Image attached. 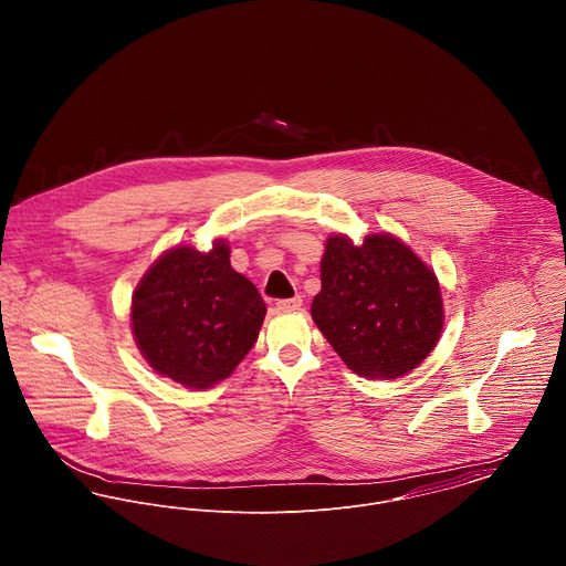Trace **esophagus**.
<instances>
[{"instance_id":"esophagus-1","label":"esophagus","mask_w":566,"mask_h":566,"mask_svg":"<svg viewBox=\"0 0 566 566\" xmlns=\"http://www.w3.org/2000/svg\"><path fill=\"white\" fill-rule=\"evenodd\" d=\"M301 307H303V298H301V296L285 298V301H279V303H276V310H279V312H298Z\"/></svg>"}]
</instances>
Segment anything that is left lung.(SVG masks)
Instances as JSON below:
<instances>
[{
	"label": "left lung",
	"mask_w": 566,
	"mask_h": 566,
	"mask_svg": "<svg viewBox=\"0 0 566 566\" xmlns=\"http://www.w3.org/2000/svg\"><path fill=\"white\" fill-rule=\"evenodd\" d=\"M321 276L312 318L353 373L397 379L433 350L444 323L440 285L399 238L375 233L355 245L331 235Z\"/></svg>",
	"instance_id": "left-lung-1"
}]
</instances>
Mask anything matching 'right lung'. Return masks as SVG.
<instances>
[{
	"mask_svg": "<svg viewBox=\"0 0 566 566\" xmlns=\"http://www.w3.org/2000/svg\"><path fill=\"white\" fill-rule=\"evenodd\" d=\"M229 243L209 252L176 245L133 294V335L148 364L185 388L227 379L254 346L265 318L256 287L231 268Z\"/></svg>",
	"mask_w": 566,
	"mask_h": 566,
	"instance_id": "add662e5",
	"label": "right lung"
}]
</instances>
